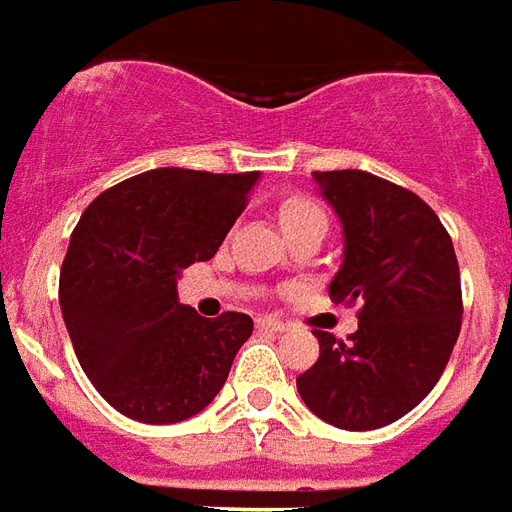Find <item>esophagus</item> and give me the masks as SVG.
Returning a JSON list of instances; mask_svg holds the SVG:
<instances>
[{
	"instance_id": "obj_1",
	"label": "esophagus",
	"mask_w": 512,
	"mask_h": 512,
	"mask_svg": "<svg viewBox=\"0 0 512 512\" xmlns=\"http://www.w3.org/2000/svg\"><path fill=\"white\" fill-rule=\"evenodd\" d=\"M257 328H263V331L279 333V331H285L287 325L282 323V320H274V317H260V320H257Z\"/></svg>"
}]
</instances>
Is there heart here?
<instances>
[{
  "label": "heart",
  "instance_id": "heart-1",
  "mask_svg": "<svg viewBox=\"0 0 512 512\" xmlns=\"http://www.w3.org/2000/svg\"><path fill=\"white\" fill-rule=\"evenodd\" d=\"M279 219H282V225L293 227L301 225V222H309V219H325V211L320 203H314L312 198H301V195H295V198H287L282 206H279Z\"/></svg>",
  "mask_w": 512,
  "mask_h": 512
}]
</instances>
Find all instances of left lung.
<instances>
[{"mask_svg": "<svg viewBox=\"0 0 512 512\" xmlns=\"http://www.w3.org/2000/svg\"><path fill=\"white\" fill-rule=\"evenodd\" d=\"M342 219L344 260L328 293L361 304L350 342L317 333L298 374L309 410L336 429L388 426L426 399L461 331V276L448 230L410 189L366 170L312 173Z\"/></svg>", "mask_w": 512, "mask_h": 512, "instance_id": "left-lung-1", "label": "left lung"}]
</instances>
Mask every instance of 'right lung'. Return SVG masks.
<instances>
[{
  "label": "right lung",
  "mask_w": 512,
  "mask_h": 512,
  "mask_svg": "<svg viewBox=\"0 0 512 512\" xmlns=\"http://www.w3.org/2000/svg\"><path fill=\"white\" fill-rule=\"evenodd\" d=\"M260 173L157 168L94 198L75 225L59 304L83 372L140 423H179L214 401L252 317H200L176 279L211 260Z\"/></svg>",
  "instance_id": "add662e5"
}]
</instances>
